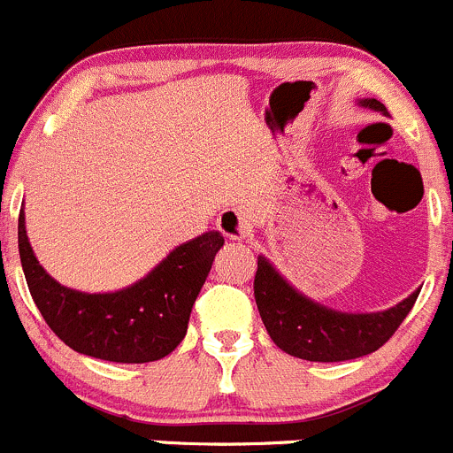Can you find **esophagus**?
I'll use <instances>...</instances> for the list:
<instances>
[{
	"label": "esophagus",
	"instance_id": "34e87169",
	"mask_svg": "<svg viewBox=\"0 0 453 453\" xmlns=\"http://www.w3.org/2000/svg\"><path fill=\"white\" fill-rule=\"evenodd\" d=\"M216 225L220 228L222 235L228 237V240L242 242L250 235L249 222H246L244 213H240L237 209H225V211L218 216Z\"/></svg>",
	"mask_w": 453,
	"mask_h": 453
}]
</instances>
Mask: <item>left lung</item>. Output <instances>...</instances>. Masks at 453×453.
<instances>
[{"instance_id": "1", "label": "left lung", "mask_w": 453, "mask_h": 453, "mask_svg": "<svg viewBox=\"0 0 453 453\" xmlns=\"http://www.w3.org/2000/svg\"><path fill=\"white\" fill-rule=\"evenodd\" d=\"M361 107L388 114L377 98H359ZM255 303L277 348L306 361H348L379 350L401 326L420 290L379 312H343L299 293L264 255L257 257Z\"/></svg>"}]
</instances>
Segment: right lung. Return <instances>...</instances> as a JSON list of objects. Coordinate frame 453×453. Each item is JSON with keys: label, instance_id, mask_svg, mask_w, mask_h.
<instances>
[{"label": "right lung", "instance_id": "add662e5", "mask_svg": "<svg viewBox=\"0 0 453 453\" xmlns=\"http://www.w3.org/2000/svg\"><path fill=\"white\" fill-rule=\"evenodd\" d=\"M17 235L30 295L52 333L81 355L114 364H150L176 350L216 253L225 246L220 231H207L176 246L127 288L83 293L59 284L39 264L24 209Z\"/></svg>", "mask_w": 453, "mask_h": 453}]
</instances>
